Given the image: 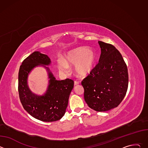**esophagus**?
Masks as SVG:
<instances>
[{"label":"esophagus","instance_id":"34e87169","mask_svg":"<svg viewBox=\"0 0 148 148\" xmlns=\"http://www.w3.org/2000/svg\"><path fill=\"white\" fill-rule=\"evenodd\" d=\"M78 84H79V82H78V81H75L74 82V86H77V85H78Z\"/></svg>","mask_w":148,"mask_h":148}]
</instances>
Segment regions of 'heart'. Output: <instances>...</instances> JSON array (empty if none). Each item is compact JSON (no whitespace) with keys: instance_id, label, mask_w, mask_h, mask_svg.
I'll list each match as a JSON object with an SVG mask.
<instances>
[{"instance_id":"heart-1","label":"heart","mask_w":148,"mask_h":148,"mask_svg":"<svg viewBox=\"0 0 148 148\" xmlns=\"http://www.w3.org/2000/svg\"><path fill=\"white\" fill-rule=\"evenodd\" d=\"M95 61V53L91 49L78 47L69 53L64 58L58 60L59 70L67 74L71 66H75V73L81 77L87 75L92 70Z\"/></svg>"}]
</instances>
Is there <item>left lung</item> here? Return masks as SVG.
<instances>
[{"label":"left lung","mask_w":148,"mask_h":148,"mask_svg":"<svg viewBox=\"0 0 148 148\" xmlns=\"http://www.w3.org/2000/svg\"><path fill=\"white\" fill-rule=\"evenodd\" d=\"M98 44L101 51L98 64L81 84L88 107L103 112L117 107L124 98L128 73L122 55L114 46L101 41Z\"/></svg>","instance_id":"obj_1"}]
</instances>
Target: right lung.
I'll list each match as a JSON object with an SVG mask.
<instances>
[{"instance_id":"add662e5","label":"right lung","mask_w":148,"mask_h":148,"mask_svg":"<svg viewBox=\"0 0 148 148\" xmlns=\"http://www.w3.org/2000/svg\"><path fill=\"white\" fill-rule=\"evenodd\" d=\"M50 58L40 51H34L22 62L18 71V91L24 109L33 117L43 122L60 119L65 114L74 81L67 78L57 80L48 66ZM42 66L48 71L49 85L46 92L41 96L33 93L27 84L28 76L35 67Z\"/></svg>"}]
</instances>
